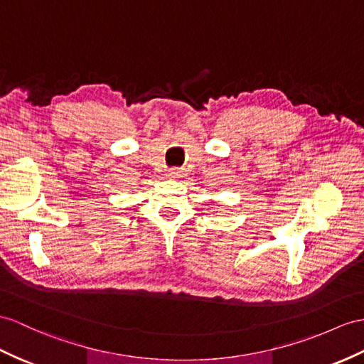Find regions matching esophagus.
<instances>
[{
	"label": "esophagus",
	"mask_w": 364,
	"mask_h": 364,
	"mask_svg": "<svg viewBox=\"0 0 364 364\" xmlns=\"http://www.w3.org/2000/svg\"><path fill=\"white\" fill-rule=\"evenodd\" d=\"M168 176H170V177H182L183 171L181 170V168H170V171H168Z\"/></svg>",
	"instance_id": "esophagus-1"
}]
</instances>
